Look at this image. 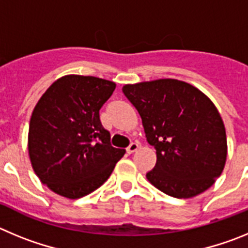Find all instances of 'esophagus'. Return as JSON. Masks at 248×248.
<instances>
[{
    "label": "esophagus",
    "mask_w": 248,
    "mask_h": 248,
    "mask_svg": "<svg viewBox=\"0 0 248 248\" xmlns=\"http://www.w3.org/2000/svg\"><path fill=\"white\" fill-rule=\"evenodd\" d=\"M138 148H139V144L135 143V141H134V143H131L130 145L126 148V151H128V154H133L134 151L138 150Z\"/></svg>",
    "instance_id": "esophagus-1"
}]
</instances>
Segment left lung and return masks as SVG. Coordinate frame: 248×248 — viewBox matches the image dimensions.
Returning a JSON list of instances; mask_svg holds the SVG:
<instances>
[{
    "instance_id": "8db88e82",
    "label": "left lung",
    "mask_w": 248,
    "mask_h": 248,
    "mask_svg": "<svg viewBox=\"0 0 248 248\" xmlns=\"http://www.w3.org/2000/svg\"><path fill=\"white\" fill-rule=\"evenodd\" d=\"M123 93L156 150V164L146 172L150 184L177 199L192 198L214 185L227 155L225 125L214 103L177 79L126 84Z\"/></svg>"
}]
</instances>
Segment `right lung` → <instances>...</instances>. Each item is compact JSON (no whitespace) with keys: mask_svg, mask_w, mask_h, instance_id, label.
Here are the masks:
<instances>
[{"mask_svg":"<svg viewBox=\"0 0 248 248\" xmlns=\"http://www.w3.org/2000/svg\"><path fill=\"white\" fill-rule=\"evenodd\" d=\"M115 83L91 76H65L50 85L34 107L28 153L34 172L56 194L79 199L108 180L125 154L113 148L99 110Z\"/></svg>","mask_w":248,"mask_h":248,"instance_id":"add662e5","label":"right lung"}]
</instances>
